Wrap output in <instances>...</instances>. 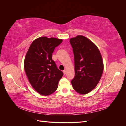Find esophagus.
Masks as SVG:
<instances>
[{
    "mask_svg": "<svg viewBox=\"0 0 126 126\" xmlns=\"http://www.w3.org/2000/svg\"><path fill=\"white\" fill-rule=\"evenodd\" d=\"M63 74H64V75H66V70H64L63 71Z\"/></svg>",
    "mask_w": 126,
    "mask_h": 126,
    "instance_id": "1",
    "label": "esophagus"
}]
</instances>
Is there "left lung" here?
I'll use <instances>...</instances> for the list:
<instances>
[{
	"label": "left lung",
	"mask_w": 126,
	"mask_h": 126,
	"mask_svg": "<svg viewBox=\"0 0 126 126\" xmlns=\"http://www.w3.org/2000/svg\"><path fill=\"white\" fill-rule=\"evenodd\" d=\"M75 60V75L71 81L74 90L85 94L93 90L104 70L102 56L96 45L85 36L70 39Z\"/></svg>",
	"instance_id": "left-lung-1"
}]
</instances>
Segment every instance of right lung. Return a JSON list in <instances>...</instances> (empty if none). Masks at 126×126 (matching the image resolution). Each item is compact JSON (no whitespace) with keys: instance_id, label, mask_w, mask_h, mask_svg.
<instances>
[{"instance_id":"1","label":"right lung","mask_w":126,"mask_h":126,"mask_svg":"<svg viewBox=\"0 0 126 126\" xmlns=\"http://www.w3.org/2000/svg\"><path fill=\"white\" fill-rule=\"evenodd\" d=\"M62 42L56 38L39 37L33 41L26 55L24 69L29 81L43 96L55 92L63 75L52 59L55 48Z\"/></svg>"}]
</instances>
